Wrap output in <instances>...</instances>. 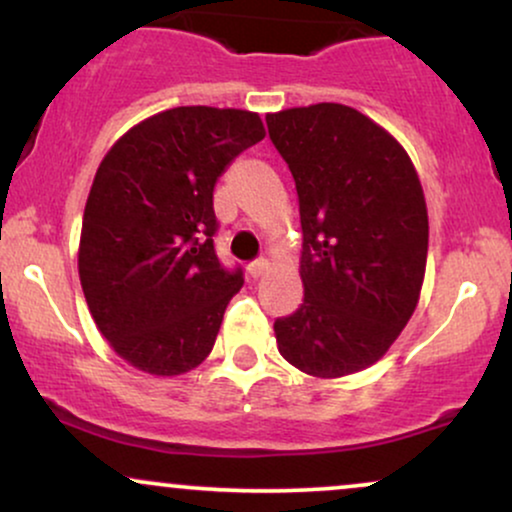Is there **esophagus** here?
Instances as JSON below:
<instances>
[{
  "mask_svg": "<svg viewBox=\"0 0 512 512\" xmlns=\"http://www.w3.org/2000/svg\"><path fill=\"white\" fill-rule=\"evenodd\" d=\"M267 269H269V262L264 260V257H260V260H255V262L248 264V274H250L252 278H260Z\"/></svg>",
  "mask_w": 512,
  "mask_h": 512,
  "instance_id": "34e87169",
  "label": "esophagus"
}]
</instances>
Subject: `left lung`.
Listing matches in <instances>:
<instances>
[{
    "instance_id": "8db88e82",
    "label": "left lung",
    "mask_w": 512,
    "mask_h": 512,
    "mask_svg": "<svg viewBox=\"0 0 512 512\" xmlns=\"http://www.w3.org/2000/svg\"><path fill=\"white\" fill-rule=\"evenodd\" d=\"M295 179L304 300L274 321L278 352L316 378L375 364L409 323L428 260V210L409 155L342 103L267 115Z\"/></svg>"
}]
</instances>
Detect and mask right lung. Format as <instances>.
<instances>
[{
	"mask_svg": "<svg viewBox=\"0 0 512 512\" xmlns=\"http://www.w3.org/2000/svg\"><path fill=\"white\" fill-rule=\"evenodd\" d=\"M262 139L257 113L181 106L129 129L96 170L77 267L101 335L139 371L181 375L215 347L243 269L219 262L212 193Z\"/></svg>",
	"mask_w": 512,
	"mask_h": 512,
	"instance_id": "obj_1",
	"label": "right lung"
}]
</instances>
